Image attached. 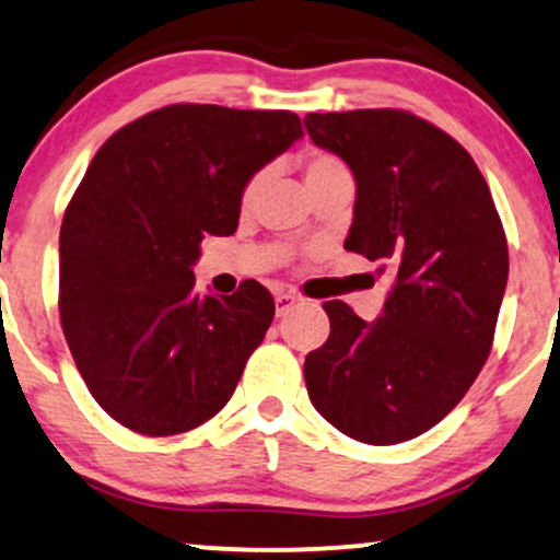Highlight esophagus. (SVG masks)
<instances>
[{"label": "esophagus", "instance_id": "34e87169", "mask_svg": "<svg viewBox=\"0 0 560 560\" xmlns=\"http://www.w3.org/2000/svg\"><path fill=\"white\" fill-rule=\"evenodd\" d=\"M298 303V295H293V293H280L275 295V313H278V316H285V313L293 308V305Z\"/></svg>", "mask_w": 560, "mask_h": 560}]
</instances>
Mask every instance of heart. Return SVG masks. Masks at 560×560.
<instances>
[{"label":"heart","mask_w":560,"mask_h":560,"mask_svg":"<svg viewBox=\"0 0 560 560\" xmlns=\"http://www.w3.org/2000/svg\"><path fill=\"white\" fill-rule=\"evenodd\" d=\"M301 167H303L305 186H308L311 190L324 186V183L334 180V178H341V175H351L347 163H343L339 155H334V152H326V150L303 152ZM262 186H265V171H257L255 175H249V180L244 183V188L240 194L242 209H249V206L257 201V196H259V190H262Z\"/></svg>","instance_id":"1"}]
</instances>
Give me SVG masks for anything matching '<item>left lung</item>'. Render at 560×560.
Listing matches in <instances>:
<instances>
[{
  "mask_svg": "<svg viewBox=\"0 0 560 560\" xmlns=\"http://www.w3.org/2000/svg\"><path fill=\"white\" fill-rule=\"evenodd\" d=\"M303 125L357 178L343 247L395 272L374 324L347 303H324L331 334L305 357V387L349 439L393 446L446 418L485 366L508 236L477 163L431 121L354 109L308 114Z\"/></svg>",
  "mask_w": 560,
  "mask_h": 560,
  "instance_id": "left-lung-1",
  "label": "left lung"
}]
</instances>
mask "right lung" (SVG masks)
Wrapping results in <instances>:
<instances>
[{
  "label": "right lung",
  "instance_id": "1",
  "mask_svg": "<svg viewBox=\"0 0 560 560\" xmlns=\"http://www.w3.org/2000/svg\"><path fill=\"white\" fill-rule=\"evenodd\" d=\"M298 137L293 112L171 104L91 160L60 226V326L89 393L129 431L186 433L234 395L275 301L255 280L196 295L194 265L206 234L236 232L249 175Z\"/></svg>",
  "mask_w": 560,
  "mask_h": 560
}]
</instances>
